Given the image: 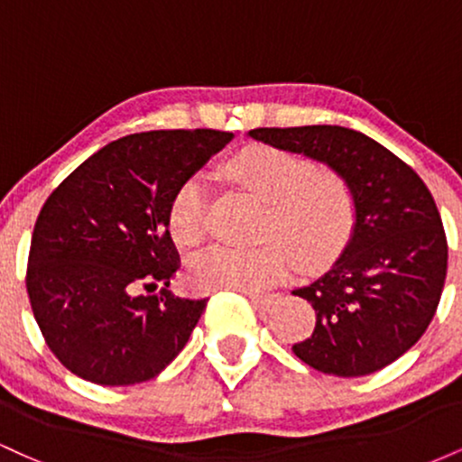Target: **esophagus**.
<instances>
[{"mask_svg": "<svg viewBox=\"0 0 462 462\" xmlns=\"http://www.w3.org/2000/svg\"><path fill=\"white\" fill-rule=\"evenodd\" d=\"M247 298L254 306H256V309H263V310L269 309V306L275 301V295H263V293H247Z\"/></svg>", "mask_w": 462, "mask_h": 462, "instance_id": "34e87169", "label": "esophagus"}]
</instances>
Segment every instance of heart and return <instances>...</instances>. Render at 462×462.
Masks as SVG:
<instances>
[{
	"instance_id": "obj_1",
	"label": "heart",
	"mask_w": 462,
	"mask_h": 462,
	"mask_svg": "<svg viewBox=\"0 0 462 462\" xmlns=\"http://www.w3.org/2000/svg\"><path fill=\"white\" fill-rule=\"evenodd\" d=\"M226 176L263 204L252 252L215 247L193 258L187 282L198 291H261L278 282L291 264L328 263L346 245L354 219L349 187L338 173L269 145H249L224 167ZM206 187L189 180L169 206V232L178 247L193 249L206 236Z\"/></svg>"
}]
</instances>
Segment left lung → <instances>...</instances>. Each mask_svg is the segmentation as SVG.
I'll return each instance as SVG.
<instances>
[{
    "label": "left lung",
    "instance_id": "8db88e82",
    "mask_svg": "<svg viewBox=\"0 0 462 462\" xmlns=\"http://www.w3.org/2000/svg\"><path fill=\"white\" fill-rule=\"evenodd\" d=\"M247 136L338 173L354 201L347 245L321 278L295 289L317 312L293 352L312 369L358 378L406 354L430 326L448 273V241L430 190L404 161L341 125L256 128Z\"/></svg>",
    "mask_w": 462,
    "mask_h": 462
}]
</instances>
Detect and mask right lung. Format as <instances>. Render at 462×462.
Listing matches in <instances>:
<instances>
[{
  "label": "right lung",
  "mask_w": 462,
  "mask_h": 462,
  "mask_svg": "<svg viewBox=\"0 0 462 462\" xmlns=\"http://www.w3.org/2000/svg\"><path fill=\"white\" fill-rule=\"evenodd\" d=\"M219 130H153L108 143L62 180L32 232L28 295L47 346L78 378L147 383L187 346L208 300L141 295L169 286L178 252L169 206L232 141Z\"/></svg>",
  "instance_id": "obj_1"
}]
</instances>
